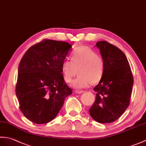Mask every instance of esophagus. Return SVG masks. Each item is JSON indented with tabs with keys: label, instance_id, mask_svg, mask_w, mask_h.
Returning a JSON list of instances; mask_svg holds the SVG:
<instances>
[{
	"label": "esophagus",
	"instance_id": "esophagus-1",
	"mask_svg": "<svg viewBox=\"0 0 146 146\" xmlns=\"http://www.w3.org/2000/svg\"><path fill=\"white\" fill-rule=\"evenodd\" d=\"M84 92L83 90H76V93L78 94H81V93H83Z\"/></svg>",
	"mask_w": 146,
	"mask_h": 146
}]
</instances>
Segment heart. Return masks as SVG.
Wrapping results in <instances>:
<instances>
[{"instance_id":"heart-1","label":"heart","mask_w":146,"mask_h":146,"mask_svg":"<svg viewBox=\"0 0 146 146\" xmlns=\"http://www.w3.org/2000/svg\"><path fill=\"white\" fill-rule=\"evenodd\" d=\"M64 80L71 83L76 75L79 76L72 83L75 88H84L91 83H99L104 72V62L102 56L86 47H79L73 50L70 61L65 60L61 66Z\"/></svg>"}]
</instances>
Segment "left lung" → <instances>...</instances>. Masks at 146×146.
I'll list each match as a JSON object with an SVG mask.
<instances>
[{"label": "left lung", "mask_w": 146, "mask_h": 146, "mask_svg": "<svg viewBox=\"0 0 146 146\" xmlns=\"http://www.w3.org/2000/svg\"><path fill=\"white\" fill-rule=\"evenodd\" d=\"M104 62L102 79L94 88L96 100L89 110L94 120L101 123L116 121L128 108L134 79L125 54L106 41L96 43Z\"/></svg>", "instance_id": "1"}]
</instances>
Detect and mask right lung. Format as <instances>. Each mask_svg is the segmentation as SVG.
<instances>
[{"label": "right lung", "mask_w": 146, "mask_h": 146, "mask_svg": "<svg viewBox=\"0 0 146 146\" xmlns=\"http://www.w3.org/2000/svg\"><path fill=\"white\" fill-rule=\"evenodd\" d=\"M71 47L65 42L45 39L27 50L20 61L16 95L20 111L34 123L53 120L72 94L61 70Z\"/></svg>", "instance_id": "obj_1"}]
</instances>
